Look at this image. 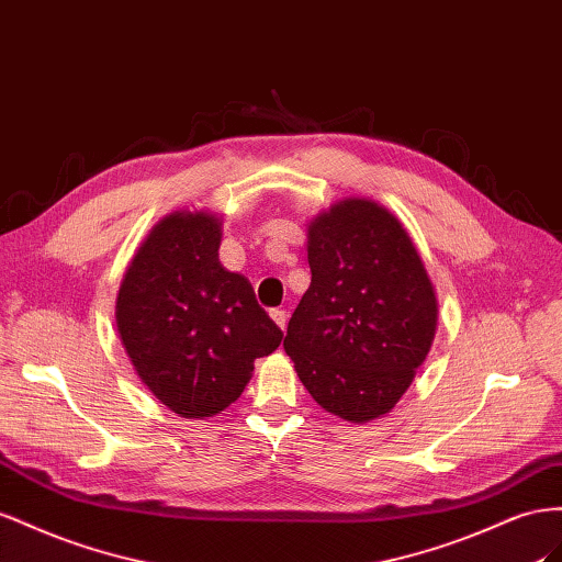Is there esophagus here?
<instances>
[{
  "mask_svg": "<svg viewBox=\"0 0 562 562\" xmlns=\"http://www.w3.org/2000/svg\"><path fill=\"white\" fill-rule=\"evenodd\" d=\"M270 317H272V323H276L280 329H284L286 317H290V315H286L284 308H272V311H270Z\"/></svg>",
  "mask_w": 562,
  "mask_h": 562,
  "instance_id": "obj_1",
  "label": "esophagus"
}]
</instances>
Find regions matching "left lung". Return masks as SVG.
Here are the masks:
<instances>
[{"instance_id": "1", "label": "left lung", "mask_w": 562, "mask_h": 562, "mask_svg": "<svg viewBox=\"0 0 562 562\" xmlns=\"http://www.w3.org/2000/svg\"><path fill=\"white\" fill-rule=\"evenodd\" d=\"M311 286L284 352L315 403L350 424L389 414L436 339L438 299L407 228L346 198L308 223Z\"/></svg>"}]
</instances>
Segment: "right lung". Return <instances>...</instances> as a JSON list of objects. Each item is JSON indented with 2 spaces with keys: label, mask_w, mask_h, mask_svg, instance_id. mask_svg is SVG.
<instances>
[{
  "label": "right lung",
  "mask_w": 562,
  "mask_h": 562,
  "mask_svg": "<svg viewBox=\"0 0 562 562\" xmlns=\"http://www.w3.org/2000/svg\"><path fill=\"white\" fill-rule=\"evenodd\" d=\"M223 223L179 210L153 226L126 268L115 323L140 383L183 419L243 395L254 360L282 341L251 284L218 261Z\"/></svg>",
  "instance_id": "right-lung-1"
}]
</instances>
